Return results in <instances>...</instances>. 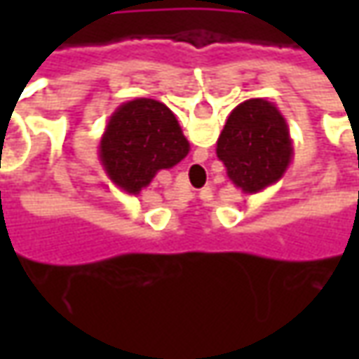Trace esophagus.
I'll use <instances>...</instances> for the list:
<instances>
[{
  "mask_svg": "<svg viewBox=\"0 0 359 359\" xmlns=\"http://www.w3.org/2000/svg\"><path fill=\"white\" fill-rule=\"evenodd\" d=\"M194 170H198V172H201V170H203V168H201V165H196V168H194Z\"/></svg>",
  "mask_w": 359,
  "mask_h": 359,
  "instance_id": "1",
  "label": "esophagus"
}]
</instances>
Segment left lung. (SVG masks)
Returning a JSON list of instances; mask_svg holds the SVG:
<instances>
[{
	"mask_svg": "<svg viewBox=\"0 0 359 359\" xmlns=\"http://www.w3.org/2000/svg\"><path fill=\"white\" fill-rule=\"evenodd\" d=\"M215 154L233 186L243 194H257L280 182L292 163L287 121L268 100H245L229 114Z\"/></svg>",
	"mask_w": 359,
	"mask_h": 359,
	"instance_id": "8db88e82",
	"label": "left lung"
}]
</instances>
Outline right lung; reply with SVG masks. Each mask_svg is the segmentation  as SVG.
Listing matches in <instances>:
<instances>
[{
	"instance_id": "1",
	"label": "right lung",
	"mask_w": 359,
	"mask_h": 359,
	"mask_svg": "<svg viewBox=\"0 0 359 359\" xmlns=\"http://www.w3.org/2000/svg\"><path fill=\"white\" fill-rule=\"evenodd\" d=\"M189 154V142L165 104L137 97L109 116L100 161L121 191L137 196L159 170H170Z\"/></svg>"
}]
</instances>
